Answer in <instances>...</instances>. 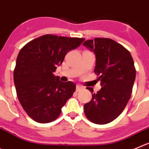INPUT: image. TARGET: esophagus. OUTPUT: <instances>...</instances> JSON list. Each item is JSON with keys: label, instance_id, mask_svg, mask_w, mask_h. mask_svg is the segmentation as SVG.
Masks as SVG:
<instances>
[{"label": "esophagus", "instance_id": "34e87169", "mask_svg": "<svg viewBox=\"0 0 149 149\" xmlns=\"http://www.w3.org/2000/svg\"><path fill=\"white\" fill-rule=\"evenodd\" d=\"M82 88H83V87H82L81 86H80V85H77V86H76V91H79L81 90Z\"/></svg>", "mask_w": 149, "mask_h": 149}]
</instances>
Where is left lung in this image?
Wrapping results in <instances>:
<instances>
[{"label":"left lung","mask_w":149,"mask_h":149,"mask_svg":"<svg viewBox=\"0 0 149 149\" xmlns=\"http://www.w3.org/2000/svg\"><path fill=\"white\" fill-rule=\"evenodd\" d=\"M83 45L95 54L94 72L102 86L84 104L85 114L94 124H107L122 113L131 97L136 76L134 61L130 52L113 39L96 38ZM87 89L93 92L92 88Z\"/></svg>","instance_id":"8db88e82"}]
</instances>
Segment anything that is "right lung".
<instances>
[{
  "label": "right lung",
  "mask_w": 149,
  "mask_h": 149,
  "mask_svg": "<svg viewBox=\"0 0 149 149\" xmlns=\"http://www.w3.org/2000/svg\"><path fill=\"white\" fill-rule=\"evenodd\" d=\"M84 40L47 34L31 41L19 51L14 70L17 95L25 111L36 122L56 120L75 91L74 83L61 82L53 72L66 53Z\"/></svg>",
  "instance_id": "add662e5"
}]
</instances>
